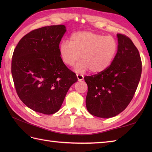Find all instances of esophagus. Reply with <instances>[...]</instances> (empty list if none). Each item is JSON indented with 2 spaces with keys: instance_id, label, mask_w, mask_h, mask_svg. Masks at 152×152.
I'll return each instance as SVG.
<instances>
[{
  "instance_id": "obj_1",
  "label": "esophagus",
  "mask_w": 152,
  "mask_h": 152,
  "mask_svg": "<svg viewBox=\"0 0 152 152\" xmlns=\"http://www.w3.org/2000/svg\"><path fill=\"white\" fill-rule=\"evenodd\" d=\"M76 76H77V78H78V81H81V80H83V76L82 75V74H76Z\"/></svg>"
}]
</instances>
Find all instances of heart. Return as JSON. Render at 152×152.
Returning <instances> with one entry per match:
<instances>
[{
  "label": "heart",
  "instance_id": "b5f03b06",
  "mask_svg": "<svg viewBox=\"0 0 152 152\" xmlns=\"http://www.w3.org/2000/svg\"><path fill=\"white\" fill-rule=\"evenodd\" d=\"M118 42L111 36L91 31H78L71 34L69 42L64 40L59 46V55L63 63L73 66L81 59L75 70H90L100 73L110 66L117 54Z\"/></svg>",
  "mask_w": 152,
  "mask_h": 152
}]
</instances>
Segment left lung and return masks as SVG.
Masks as SVG:
<instances>
[{
	"label": "left lung",
	"mask_w": 152,
	"mask_h": 152,
	"mask_svg": "<svg viewBox=\"0 0 152 152\" xmlns=\"http://www.w3.org/2000/svg\"><path fill=\"white\" fill-rule=\"evenodd\" d=\"M117 37L118 52L110 66L102 72L84 77L88 88L86 107L96 117L112 118L124 111L140 79L139 51L127 36L118 33Z\"/></svg>",
	"instance_id": "1"
}]
</instances>
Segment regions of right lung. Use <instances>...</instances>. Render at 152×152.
<instances>
[{"mask_svg": "<svg viewBox=\"0 0 152 152\" xmlns=\"http://www.w3.org/2000/svg\"><path fill=\"white\" fill-rule=\"evenodd\" d=\"M66 32L63 25L41 27L19 40L12 60V74L17 94L33 110L50 115L62 105L76 74L61 59L59 43Z\"/></svg>", "mask_w": 152, "mask_h": 152, "instance_id": "add662e5", "label": "right lung"}]
</instances>
